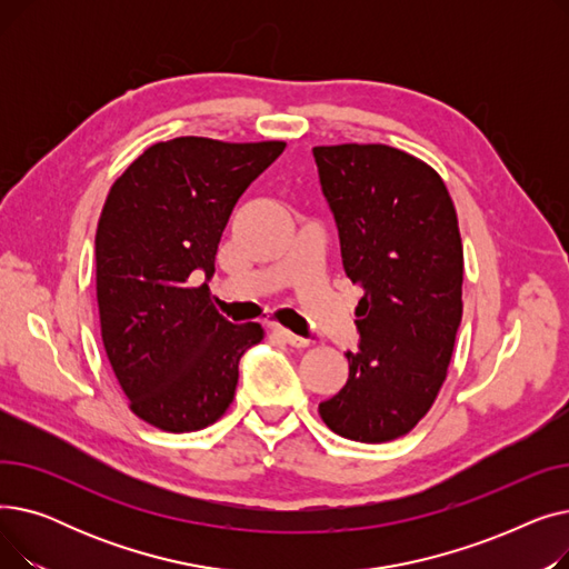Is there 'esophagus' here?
Instances as JSON below:
<instances>
[{
	"label": "esophagus",
	"mask_w": 569,
	"mask_h": 569,
	"mask_svg": "<svg viewBox=\"0 0 569 569\" xmlns=\"http://www.w3.org/2000/svg\"><path fill=\"white\" fill-rule=\"evenodd\" d=\"M274 337H279L283 343H288L292 348H307L311 343L309 339H302V337H297V335L283 330V327H274Z\"/></svg>",
	"instance_id": "obj_1"
}]
</instances>
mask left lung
<instances>
[{
    "label": "left lung",
    "instance_id": "1",
    "mask_svg": "<svg viewBox=\"0 0 569 569\" xmlns=\"http://www.w3.org/2000/svg\"><path fill=\"white\" fill-rule=\"evenodd\" d=\"M313 159L343 269L365 288L360 350L346 352L348 382L318 412L343 438L387 442L429 412L452 360L463 313L457 209L440 174L397 147H313Z\"/></svg>",
    "mask_w": 569,
    "mask_h": 569
}]
</instances>
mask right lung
I'll return each instance as SVG.
<instances>
[{"instance_id":"obj_1","label":"right lung","mask_w":569,"mask_h":569,"mask_svg":"<svg viewBox=\"0 0 569 569\" xmlns=\"http://www.w3.org/2000/svg\"><path fill=\"white\" fill-rule=\"evenodd\" d=\"M286 149L281 140L157 142L112 184L97 228L103 348L129 408L161 431L214 425L228 410L239 357L262 341L232 325L207 283L234 202Z\"/></svg>"}]
</instances>
